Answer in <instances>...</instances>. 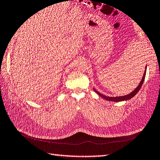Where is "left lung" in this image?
Returning a JSON list of instances; mask_svg holds the SVG:
<instances>
[{
  "mask_svg": "<svg viewBox=\"0 0 160 160\" xmlns=\"http://www.w3.org/2000/svg\"><path fill=\"white\" fill-rule=\"evenodd\" d=\"M146 69H147V65L146 66V68H145V71H144V73L143 75V78H142V79L141 80L140 83H139V85H138L137 88H136L133 91H132L131 93H129V94H127V95H124V96H120V97H107V96L103 95L102 94H101L99 92H98L97 90H96V89L93 88L94 90V92L97 93V94H98L100 96V97H102L103 98H104L105 100L107 101H115V102H118V101H126V100H129L131 99V98H133L134 96L137 94L138 92L139 91V89H141L142 85H143V83L144 82V80H145V77H146Z\"/></svg>",
  "mask_w": 160,
  "mask_h": 160,
  "instance_id": "1",
  "label": "left lung"
}]
</instances>
